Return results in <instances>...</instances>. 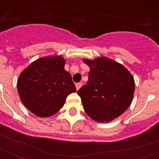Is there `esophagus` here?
Wrapping results in <instances>:
<instances>
[{
  "mask_svg": "<svg viewBox=\"0 0 159 159\" xmlns=\"http://www.w3.org/2000/svg\"><path fill=\"white\" fill-rule=\"evenodd\" d=\"M81 87H82V83L81 82H78V83L76 84V88H77V90H79L81 88Z\"/></svg>",
  "mask_w": 159,
  "mask_h": 159,
  "instance_id": "esophagus-1",
  "label": "esophagus"
}]
</instances>
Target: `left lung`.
Wrapping results in <instances>:
<instances>
[{
    "instance_id": "8db88e82",
    "label": "left lung",
    "mask_w": 159,
    "mask_h": 159,
    "mask_svg": "<svg viewBox=\"0 0 159 159\" xmlns=\"http://www.w3.org/2000/svg\"><path fill=\"white\" fill-rule=\"evenodd\" d=\"M88 81L77 94L87 116L97 122H110L130 106L135 88L131 73L123 65L106 57L84 59Z\"/></svg>"
}]
</instances>
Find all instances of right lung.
Segmentation results:
<instances>
[{
	"label": "right lung",
	"mask_w": 159,
	"mask_h": 159,
	"mask_svg": "<svg viewBox=\"0 0 159 159\" xmlns=\"http://www.w3.org/2000/svg\"><path fill=\"white\" fill-rule=\"evenodd\" d=\"M62 56L41 57L23 70L17 81V90L26 108L39 117H49L62 108L76 87L64 69Z\"/></svg>",
	"instance_id": "add662e5"
}]
</instances>
